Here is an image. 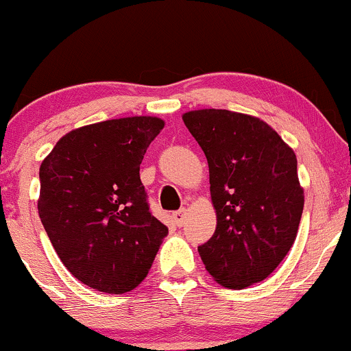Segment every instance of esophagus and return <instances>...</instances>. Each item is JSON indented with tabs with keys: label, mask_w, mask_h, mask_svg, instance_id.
I'll use <instances>...</instances> for the list:
<instances>
[{
	"label": "esophagus",
	"mask_w": 351,
	"mask_h": 351,
	"mask_svg": "<svg viewBox=\"0 0 351 351\" xmlns=\"http://www.w3.org/2000/svg\"><path fill=\"white\" fill-rule=\"evenodd\" d=\"M186 216H187V210L186 209H179L176 210L174 214H172V219H174L176 226H184V222H186Z\"/></svg>",
	"instance_id": "obj_1"
}]
</instances>
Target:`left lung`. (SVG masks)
Wrapping results in <instances>:
<instances>
[{
  "instance_id": "1",
  "label": "left lung",
  "mask_w": 351,
  "mask_h": 351,
  "mask_svg": "<svg viewBox=\"0 0 351 351\" xmlns=\"http://www.w3.org/2000/svg\"><path fill=\"white\" fill-rule=\"evenodd\" d=\"M182 120L209 164L217 216L197 247L206 269L231 289L266 280L291 250L303 214L295 152L258 117L202 108Z\"/></svg>"
}]
</instances>
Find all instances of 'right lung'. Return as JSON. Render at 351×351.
I'll return each instance as SVG.
<instances>
[{
  "label": "right lung",
  "instance_id": "obj_1",
  "mask_svg": "<svg viewBox=\"0 0 351 351\" xmlns=\"http://www.w3.org/2000/svg\"><path fill=\"white\" fill-rule=\"evenodd\" d=\"M162 129L157 117L92 123L63 135L41 162V224L66 269L97 291L137 288L167 236L138 174Z\"/></svg>",
  "mask_w": 351,
  "mask_h": 351
}]
</instances>
